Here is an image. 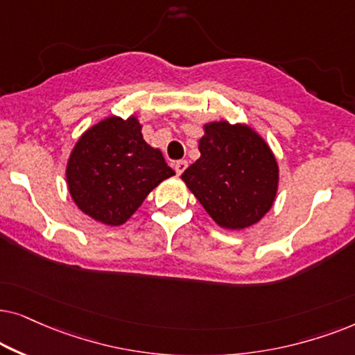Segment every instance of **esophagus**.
I'll list each match as a JSON object with an SVG mask.
<instances>
[{
  "label": "esophagus",
  "instance_id": "obj_1",
  "mask_svg": "<svg viewBox=\"0 0 355 355\" xmlns=\"http://www.w3.org/2000/svg\"><path fill=\"white\" fill-rule=\"evenodd\" d=\"M173 167H175V172H177V175H182L187 170L188 162L187 160H178V162H175Z\"/></svg>",
  "mask_w": 355,
  "mask_h": 355
}]
</instances>
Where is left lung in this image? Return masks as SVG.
Returning <instances> with one entry per match:
<instances>
[{
	"label": "left lung",
	"mask_w": 355,
	"mask_h": 355,
	"mask_svg": "<svg viewBox=\"0 0 355 355\" xmlns=\"http://www.w3.org/2000/svg\"><path fill=\"white\" fill-rule=\"evenodd\" d=\"M201 157L182 173L207 214L224 229H245L271 209L279 168L268 144L243 125L214 121L200 139Z\"/></svg>",
	"instance_id": "left-lung-1"
}]
</instances>
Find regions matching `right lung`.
<instances>
[{
	"label": "right lung",
	"instance_id": "obj_1",
	"mask_svg": "<svg viewBox=\"0 0 355 355\" xmlns=\"http://www.w3.org/2000/svg\"><path fill=\"white\" fill-rule=\"evenodd\" d=\"M172 175L162 153L143 139L136 116H110L87 130L66 167L76 205L107 225L128 220L146 196Z\"/></svg>",
	"mask_w": 355,
	"mask_h": 355
}]
</instances>
